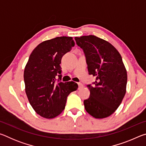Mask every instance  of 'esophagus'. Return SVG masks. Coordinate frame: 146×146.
Listing matches in <instances>:
<instances>
[{
    "mask_svg": "<svg viewBox=\"0 0 146 146\" xmlns=\"http://www.w3.org/2000/svg\"><path fill=\"white\" fill-rule=\"evenodd\" d=\"M78 89H81V88H83V85H82V84H81V83H78Z\"/></svg>",
    "mask_w": 146,
    "mask_h": 146,
    "instance_id": "1",
    "label": "esophagus"
}]
</instances>
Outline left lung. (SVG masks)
Instances as JSON below:
<instances>
[{
    "label": "left lung",
    "mask_w": 146,
    "mask_h": 146,
    "mask_svg": "<svg viewBox=\"0 0 146 146\" xmlns=\"http://www.w3.org/2000/svg\"><path fill=\"white\" fill-rule=\"evenodd\" d=\"M84 51L90 75L96 76L89 84L90 97L84 100L89 114L96 118H106L114 113L126 92L127 71L120 54L106 40L94 35L75 37Z\"/></svg>",
    "instance_id": "1"
}]
</instances>
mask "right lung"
Segmentation results:
<instances>
[{"mask_svg":"<svg viewBox=\"0 0 146 146\" xmlns=\"http://www.w3.org/2000/svg\"><path fill=\"white\" fill-rule=\"evenodd\" d=\"M74 46L72 37H56L39 44L29 56L24 72L26 93L33 110L44 118L60 115L68 96L77 90L73 81H61L62 57Z\"/></svg>","mask_w":146,"mask_h":146,"instance_id":"add662e5","label":"right lung"}]
</instances>
